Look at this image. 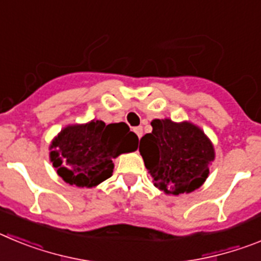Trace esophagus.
Wrapping results in <instances>:
<instances>
[{
	"instance_id": "esophagus-1",
	"label": "esophagus",
	"mask_w": 261,
	"mask_h": 261,
	"mask_svg": "<svg viewBox=\"0 0 261 261\" xmlns=\"http://www.w3.org/2000/svg\"><path fill=\"white\" fill-rule=\"evenodd\" d=\"M133 132L138 136V138H141L142 137V126H136V128H133Z\"/></svg>"
}]
</instances>
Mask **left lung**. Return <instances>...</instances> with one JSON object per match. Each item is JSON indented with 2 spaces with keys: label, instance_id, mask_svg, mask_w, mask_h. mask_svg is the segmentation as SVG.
Listing matches in <instances>:
<instances>
[{
  "label": "left lung",
  "instance_id": "1",
  "mask_svg": "<svg viewBox=\"0 0 261 261\" xmlns=\"http://www.w3.org/2000/svg\"><path fill=\"white\" fill-rule=\"evenodd\" d=\"M153 132L140 141V153L154 186L168 195L197 190L209 174L214 149L201 129L170 119L153 120Z\"/></svg>",
  "mask_w": 261,
  "mask_h": 261
}]
</instances>
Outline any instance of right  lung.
Returning <instances> with one entry per match:
<instances>
[{
  "mask_svg": "<svg viewBox=\"0 0 261 261\" xmlns=\"http://www.w3.org/2000/svg\"><path fill=\"white\" fill-rule=\"evenodd\" d=\"M138 137L125 123L108 124L93 120L85 125L62 129L50 145V162L69 184L94 187L114 171L112 159L135 151Z\"/></svg>",
  "mask_w": 261,
  "mask_h": 261,
  "instance_id": "right-lung-1",
  "label": "right lung"
}]
</instances>
